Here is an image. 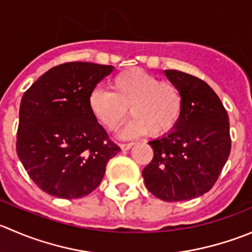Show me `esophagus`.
Segmentation results:
<instances>
[{"instance_id":"esophagus-1","label":"esophagus","mask_w":252,"mask_h":252,"mask_svg":"<svg viewBox=\"0 0 252 252\" xmlns=\"http://www.w3.org/2000/svg\"><path fill=\"white\" fill-rule=\"evenodd\" d=\"M133 145H134L133 143H129V144H121V145H119V146H121L122 150L126 151V150H129V149H130Z\"/></svg>"}]
</instances>
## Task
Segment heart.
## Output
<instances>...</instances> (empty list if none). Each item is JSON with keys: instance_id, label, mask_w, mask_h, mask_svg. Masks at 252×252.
I'll return each mask as SVG.
<instances>
[{"instance_id": "1", "label": "heart", "mask_w": 252, "mask_h": 252, "mask_svg": "<svg viewBox=\"0 0 252 252\" xmlns=\"http://www.w3.org/2000/svg\"><path fill=\"white\" fill-rule=\"evenodd\" d=\"M111 91L94 90L89 96L92 116L108 130L119 128L129 113L128 122L121 135L134 138L149 131L151 136L168 134L180 123L185 108L181 90L170 81H158V77L144 70L133 67L112 77Z\"/></svg>"}]
</instances>
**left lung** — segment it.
<instances>
[{
  "label": "left lung",
  "instance_id": "1",
  "mask_svg": "<svg viewBox=\"0 0 252 252\" xmlns=\"http://www.w3.org/2000/svg\"><path fill=\"white\" fill-rule=\"evenodd\" d=\"M185 98L182 118L172 131L149 141L151 162L143 170L146 188L165 202L203 196L218 180L231 148L229 118L212 87L198 77L165 70Z\"/></svg>",
  "mask_w": 252,
  "mask_h": 252
}]
</instances>
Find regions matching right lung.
Wrapping results in <instances>:
<instances>
[{"label": "right lung", "mask_w": 252, "mask_h": 252, "mask_svg": "<svg viewBox=\"0 0 252 252\" xmlns=\"http://www.w3.org/2000/svg\"><path fill=\"white\" fill-rule=\"evenodd\" d=\"M113 69L66 63L41 75L22 97L17 154L29 177L50 196L90 194L121 151L89 108L90 94Z\"/></svg>", "instance_id": "add662e5"}]
</instances>
